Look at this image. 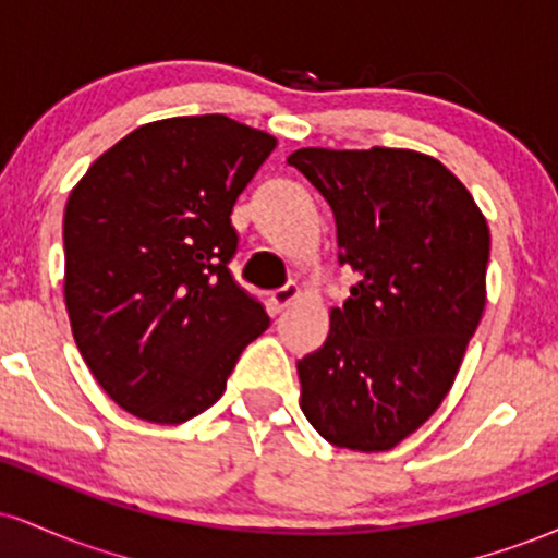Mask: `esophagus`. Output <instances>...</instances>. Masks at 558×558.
Listing matches in <instances>:
<instances>
[{"mask_svg": "<svg viewBox=\"0 0 558 558\" xmlns=\"http://www.w3.org/2000/svg\"><path fill=\"white\" fill-rule=\"evenodd\" d=\"M301 288L296 283H288L286 288H278V291L270 293V301H272V310L275 312H283L288 304H291L293 299H299Z\"/></svg>", "mask_w": 558, "mask_h": 558, "instance_id": "esophagus-1", "label": "esophagus"}]
</instances>
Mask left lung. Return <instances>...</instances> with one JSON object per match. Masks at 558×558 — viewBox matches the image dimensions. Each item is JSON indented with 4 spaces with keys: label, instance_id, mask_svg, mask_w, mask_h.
Returning a JSON list of instances; mask_svg holds the SVG:
<instances>
[{
    "label": "left lung",
    "instance_id": "obj_1",
    "mask_svg": "<svg viewBox=\"0 0 558 558\" xmlns=\"http://www.w3.org/2000/svg\"><path fill=\"white\" fill-rule=\"evenodd\" d=\"M288 162L336 215L360 275L296 364L301 412L332 446L388 451L433 417L485 310L490 230L466 185L414 149L304 146Z\"/></svg>",
    "mask_w": 558,
    "mask_h": 558
}]
</instances>
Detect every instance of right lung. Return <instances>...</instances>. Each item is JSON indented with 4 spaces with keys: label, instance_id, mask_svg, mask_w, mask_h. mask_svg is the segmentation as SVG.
<instances>
[{
    "label": "right lung",
    "instance_id": "add662e5",
    "mask_svg": "<svg viewBox=\"0 0 558 558\" xmlns=\"http://www.w3.org/2000/svg\"><path fill=\"white\" fill-rule=\"evenodd\" d=\"M275 146L226 114L165 118L120 138L70 191V328L96 383L138 420L202 414L270 328L228 262L235 198Z\"/></svg>",
    "mask_w": 558,
    "mask_h": 558
}]
</instances>
